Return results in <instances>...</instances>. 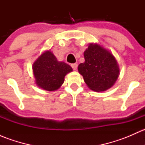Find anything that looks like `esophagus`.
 <instances>
[{"instance_id": "obj_1", "label": "esophagus", "mask_w": 145, "mask_h": 145, "mask_svg": "<svg viewBox=\"0 0 145 145\" xmlns=\"http://www.w3.org/2000/svg\"><path fill=\"white\" fill-rule=\"evenodd\" d=\"M71 67L73 68V69L74 70H76L77 69V67H78V64H77L76 63H74V64H71Z\"/></svg>"}]
</instances>
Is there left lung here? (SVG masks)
Here are the masks:
<instances>
[{
    "mask_svg": "<svg viewBox=\"0 0 145 145\" xmlns=\"http://www.w3.org/2000/svg\"><path fill=\"white\" fill-rule=\"evenodd\" d=\"M85 62L78 71L90 90L102 92L114 85L120 69L113 54L98 43H90L84 52Z\"/></svg>",
    "mask_w": 145,
    "mask_h": 145,
    "instance_id": "obj_1",
    "label": "left lung"
}]
</instances>
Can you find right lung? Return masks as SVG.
I'll return each mask as SVG.
<instances>
[{
	"instance_id": "add662e5",
	"label": "right lung",
	"mask_w": 145,
	"mask_h": 145,
	"mask_svg": "<svg viewBox=\"0 0 145 145\" xmlns=\"http://www.w3.org/2000/svg\"><path fill=\"white\" fill-rule=\"evenodd\" d=\"M36 86L47 91H55L62 86L64 77L73 71L69 64L59 62L50 50L44 51L32 66Z\"/></svg>"
}]
</instances>
